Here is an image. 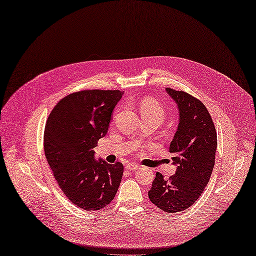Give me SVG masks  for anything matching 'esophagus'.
Listing matches in <instances>:
<instances>
[{
  "instance_id": "esophagus-1",
  "label": "esophagus",
  "mask_w": 256,
  "mask_h": 256,
  "mask_svg": "<svg viewBox=\"0 0 256 256\" xmlns=\"http://www.w3.org/2000/svg\"><path fill=\"white\" fill-rule=\"evenodd\" d=\"M140 165L138 164H136V163H129L126 165V170H136L140 168Z\"/></svg>"
}]
</instances>
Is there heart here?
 I'll list each match as a JSON object with an SVG mask.
<instances>
[{
  "mask_svg": "<svg viewBox=\"0 0 256 256\" xmlns=\"http://www.w3.org/2000/svg\"><path fill=\"white\" fill-rule=\"evenodd\" d=\"M140 109L142 114H156V116H160L161 118H163L164 116V110L161 104H158L156 100L152 98L144 100L140 102Z\"/></svg>",
  "mask_w": 256,
  "mask_h": 256,
  "instance_id": "b5f03b06",
  "label": "heart"
}]
</instances>
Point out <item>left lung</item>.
<instances>
[{"instance_id": "1", "label": "left lung", "mask_w": 256, "mask_h": 256, "mask_svg": "<svg viewBox=\"0 0 256 256\" xmlns=\"http://www.w3.org/2000/svg\"><path fill=\"white\" fill-rule=\"evenodd\" d=\"M166 92L179 110L178 129L170 146L177 170L168 180L156 172L148 197L164 212L177 213L195 204L208 183L215 164L217 134L199 100L170 88H166Z\"/></svg>"}]
</instances>
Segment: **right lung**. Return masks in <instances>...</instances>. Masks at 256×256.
<instances>
[{
    "mask_svg": "<svg viewBox=\"0 0 256 256\" xmlns=\"http://www.w3.org/2000/svg\"><path fill=\"white\" fill-rule=\"evenodd\" d=\"M118 90H86L55 106L44 129V152L59 188L76 206L98 210L114 199L124 166L96 161L93 148L108 132Z\"/></svg>",
    "mask_w": 256,
    "mask_h": 256,
    "instance_id": "1",
    "label": "right lung"
}]
</instances>
